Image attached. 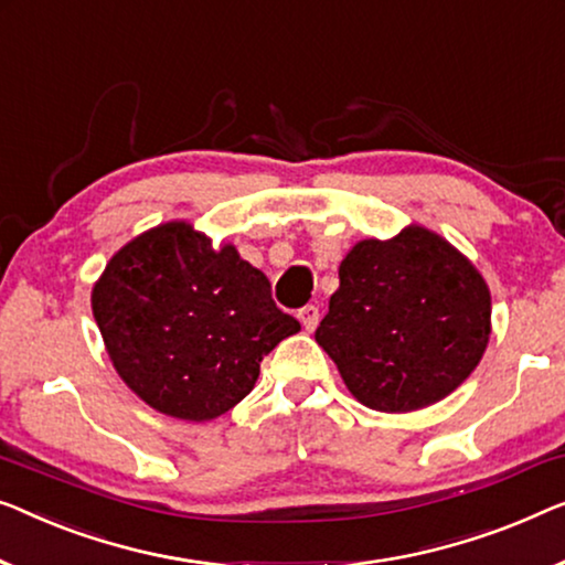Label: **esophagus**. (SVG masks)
<instances>
[{
  "label": "esophagus",
  "mask_w": 565,
  "mask_h": 565,
  "mask_svg": "<svg viewBox=\"0 0 565 565\" xmlns=\"http://www.w3.org/2000/svg\"><path fill=\"white\" fill-rule=\"evenodd\" d=\"M298 318H300L302 329H306V331H316L318 318H321V313H318V306H302V308L298 310Z\"/></svg>",
  "instance_id": "obj_1"
}]
</instances>
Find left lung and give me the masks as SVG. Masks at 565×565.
<instances>
[{
	"label": "left lung",
	"mask_w": 565,
	"mask_h": 565,
	"mask_svg": "<svg viewBox=\"0 0 565 565\" xmlns=\"http://www.w3.org/2000/svg\"><path fill=\"white\" fill-rule=\"evenodd\" d=\"M489 333L484 277L444 236L413 224L351 247L316 341L359 403L411 413L477 370Z\"/></svg>",
	"instance_id": "1"
}]
</instances>
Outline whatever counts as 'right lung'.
<instances>
[{
  "label": "right lung",
  "instance_id": "1",
  "mask_svg": "<svg viewBox=\"0 0 565 565\" xmlns=\"http://www.w3.org/2000/svg\"><path fill=\"white\" fill-rule=\"evenodd\" d=\"M92 308L127 387L193 423L232 411L255 387L259 362L300 331L275 306L265 273L185 222L125 244L94 285Z\"/></svg>",
  "mask_w": 565,
  "mask_h": 565
}]
</instances>
